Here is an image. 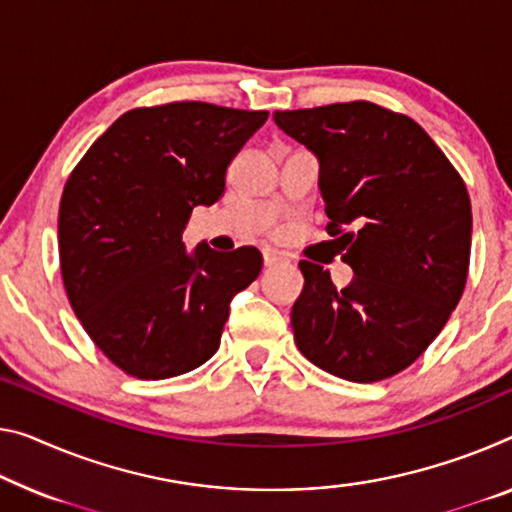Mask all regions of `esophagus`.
Listing matches in <instances>:
<instances>
[{"instance_id": "obj_1", "label": "esophagus", "mask_w": 512, "mask_h": 512, "mask_svg": "<svg viewBox=\"0 0 512 512\" xmlns=\"http://www.w3.org/2000/svg\"><path fill=\"white\" fill-rule=\"evenodd\" d=\"M283 261V254H279V251L274 249H263V263L270 267V265H277Z\"/></svg>"}]
</instances>
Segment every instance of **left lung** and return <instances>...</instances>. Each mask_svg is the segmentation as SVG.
I'll use <instances>...</instances> for the list:
<instances>
[{
	"mask_svg": "<svg viewBox=\"0 0 512 512\" xmlns=\"http://www.w3.org/2000/svg\"><path fill=\"white\" fill-rule=\"evenodd\" d=\"M274 123L316 153L327 233L355 272L338 290L327 270L300 261L297 348L343 380H387L426 352L465 293V180L419 123L375 102L274 112Z\"/></svg>",
	"mask_w": 512,
	"mask_h": 512,
	"instance_id": "obj_1",
	"label": "left lung"
}]
</instances>
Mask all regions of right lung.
I'll list each match as a JSON object with an SVG mask.
<instances>
[{
  "label": "right lung",
  "instance_id": "obj_1",
  "mask_svg": "<svg viewBox=\"0 0 512 512\" xmlns=\"http://www.w3.org/2000/svg\"><path fill=\"white\" fill-rule=\"evenodd\" d=\"M267 112L167 102L119 116L68 176L59 203L61 277L84 332L114 366L167 380L215 355L229 304L263 267L256 247L187 254L196 206Z\"/></svg>",
  "mask_w": 512,
  "mask_h": 512
}]
</instances>
